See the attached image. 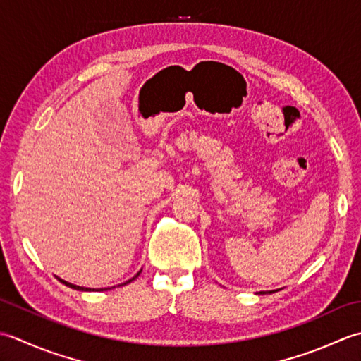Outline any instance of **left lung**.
Segmentation results:
<instances>
[{
	"instance_id": "left-lung-1",
	"label": "left lung",
	"mask_w": 361,
	"mask_h": 361,
	"mask_svg": "<svg viewBox=\"0 0 361 361\" xmlns=\"http://www.w3.org/2000/svg\"><path fill=\"white\" fill-rule=\"evenodd\" d=\"M276 291H277V290H276ZM268 293H269V294L274 293V290H273V291H268ZM268 293H267V291H260V293H257V294H268Z\"/></svg>"
}]
</instances>
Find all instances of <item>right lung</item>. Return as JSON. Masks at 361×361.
Returning <instances> with one entry per match:
<instances>
[{"instance_id": "1", "label": "right lung", "mask_w": 361, "mask_h": 361, "mask_svg": "<svg viewBox=\"0 0 361 361\" xmlns=\"http://www.w3.org/2000/svg\"><path fill=\"white\" fill-rule=\"evenodd\" d=\"M140 273H142V269L138 271V273L132 277V279H129V281H126L124 283H121L120 286H123V285H128V283H130L132 281H134V279H137L138 276H140ZM59 279V282H62L63 285H67V286H70V288H73V290H78V291H94V288H85V286H79V285H75V283H70V282H67V281H63V279H61V277H57ZM112 288H115V286H112ZM104 290H110V288H104Z\"/></svg>"}]
</instances>
